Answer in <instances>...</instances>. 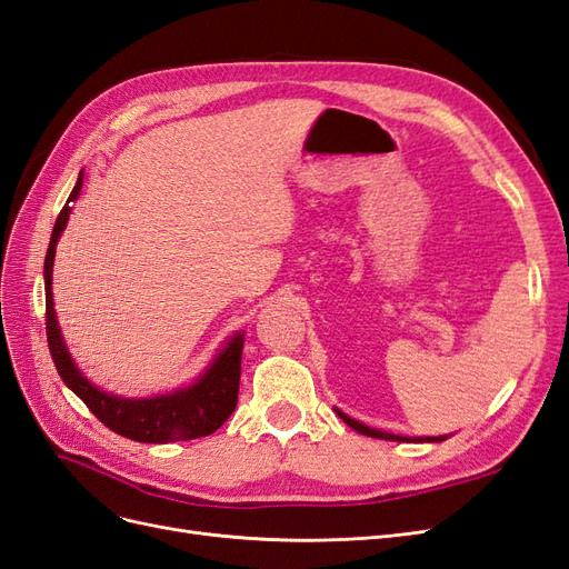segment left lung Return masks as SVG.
Returning <instances> with one entry per match:
<instances>
[{
  "label": "left lung",
  "mask_w": 569,
  "mask_h": 569,
  "mask_svg": "<svg viewBox=\"0 0 569 569\" xmlns=\"http://www.w3.org/2000/svg\"><path fill=\"white\" fill-rule=\"evenodd\" d=\"M338 411V409H336ZM338 416L345 420L347 426H350L352 430H357L359 435H366V437H376V439H392V442H423V437H401V435H392V432H382V430H373L369 426L359 423V420L345 416L342 411H338ZM442 439L447 437H426V442H442Z\"/></svg>",
  "instance_id": "left-lung-1"
}]
</instances>
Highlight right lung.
Returning a JSON list of instances; mask_svg holds the SVG:
<instances>
[{"mask_svg": "<svg viewBox=\"0 0 569 569\" xmlns=\"http://www.w3.org/2000/svg\"><path fill=\"white\" fill-rule=\"evenodd\" d=\"M82 172L78 177L76 189L70 191L68 203L80 196ZM63 206L57 217V224L51 231V241L44 260V298H47V342L53 359V366L68 388L76 392L87 409L94 413L101 423L127 439L146 445H164L181 442V439L208 437L217 428L224 426V420L233 413L238 401V380H241V355H243V333H236L222 350L189 388H181L172 395H160L151 399H124L108 395L94 388L68 355L61 328L53 311V292H51V271L53 254H57L59 236L63 233L70 206Z\"/></svg>", "mask_w": 569, "mask_h": 569, "instance_id": "1", "label": "right lung"}]
</instances>
